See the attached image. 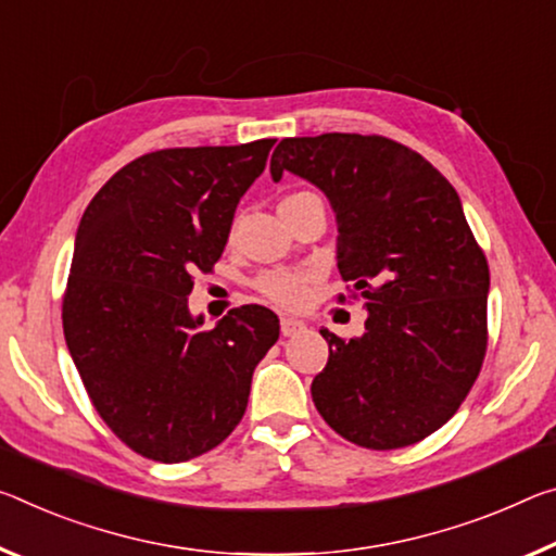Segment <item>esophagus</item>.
<instances>
[{"label":"esophagus","mask_w":556,"mask_h":556,"mask_svg":"<svg viewBox=\"0 0 556 556\" xmlns=\"http://www.w3.org/2000/svg\"><path fill=\"white\" fill-rule=\"evenodd\" d=\"M279 326H281V337H294V333H302L306 329V324L294 319V316H281Z\"/></svg>","instance_id":"34e87169"}]
</instances>
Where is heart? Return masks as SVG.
<instances>
[{
	"instance_id": "obj_1",
	"label": "heart",
	"mask_w": 556,
	"mask_h": 556,
	"mask_svg": "<svg viewBox=\"0 0 556 556\" xmlns=\"http://www.w3.org/2000/svg\"><path fill=\"white\" fill-rule=\"evenodd\" d=\"M302 195V192H296ZM294 198V195H289ZM287 198V200H289ZM312 285V275L304 269H292V267H279V269H269L264 275L257 277V289L279 306H296L304 302L306 292H309Z\"/></svg>"
}]
</instances>
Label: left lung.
<instances>
[{
  "mask_svg": "<svg viewBox=\"0 0 556 556\" xmlns=\"http://www.w3.org/2000/svg\"><path fill=\"white\" fill-rule=\"evenodd\" d=\"M271 180L294 173L337 215V264L364 299L366 331L339 339L312 381L341 438L395 451L455 416L488 349L490 269L451 182L383 136L285 138Z\"/></svg>",
  "mask_w": 556,
  "mask_h": 556,
  "instance_id": "left-lung-1",
  "label": "left lung"
}]
</instances>
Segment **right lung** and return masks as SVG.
<instances>
[{
    "instance_id": "obj_1",
    "label": "right lung",
    "mask_w": 556,
    "mask_h": 556,
    "mask_svg": "<svg viewBox=\"0 0 556 556\" xmlns=\"http://www.w3.org/2000/svg\"><path fill=\"white\" fill-rule=\"evenodd\" d=\"M275 138L136 157L88 202L64 294L68 354L93 408L130 451L185 463L242 420L279 319L244 304L202 329L188 296L223 257L237 202Z\"/></svg>"
}]
</instances>
